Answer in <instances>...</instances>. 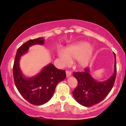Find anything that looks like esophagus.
I'll return each mask as SVG.
<instances>
[{
    "label": "esophagus",
    "instance_id": "obj_1",
    "mask_svg": "<svg viewBox=\"0 0 126 126\" xmlns=\"http://www.w3.org/2000/svg\"><path fill=\"white\" fill-rule=\"evenodd\" d=\"M66 77H67V78L69 77V76H71V75H72V72H70V71H68V70L66 71Z\"/></svg>",
    "mask_w": 126,
    "mask_h": 126
}]
</instances>
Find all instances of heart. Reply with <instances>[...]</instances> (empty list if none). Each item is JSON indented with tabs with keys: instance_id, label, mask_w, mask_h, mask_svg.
<instances>
[{
	"instance_id": "heart-1",
	"label": "heart",
	"mask_w": 126,
	"mask_h": 126,
	"mask_svg": "<svg viewBox=\"0 0 126 126\" xmlns=\"http://www.w3.org/2000/svg\"><path fill=\"white\" fill-rule=\"evenodd\" d=\"M94 53V48L88 42L82 41L71 45L64 48V51L59 50L58 56L61 64L67 66L72 60H76L78 66L80 68L88 66Z\"/></svg>"
}]
</instances>
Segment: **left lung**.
<instances>
[{"mask_svg":"<svg viewBox=\"0 0 126 126\" xmlns=\"http://www.w3.org/2000/svg\"><path fill=\"white\" fill-rule=\"evenodd\" d=\"M114 55V71L109 79L102 82L97 81L91 76L89 68L83 72H75L73 76L77 79L78 86L72 92L73 97L83 106L91 107L99 103L107 96L112 89L116 77V57Z\"/></svg>","mask_w":126,"mask_h":126,"instance_id":"left-lung-1","label":"left lung"}]
</instances>
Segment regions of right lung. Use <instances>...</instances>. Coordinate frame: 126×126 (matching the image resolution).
Returning a JSON list of instances; mask_svg holds the SVG:
<instances>
[{
    "label": "right lung",
    "instance_id": "1",
    "mask_svg": "<svg viewBox=\"0 0 126 126\" xmlns=\"http://www.w3.org/2000/svg\"><path fill=\"white\" fill-rule=\"evenodd\" d=\"M45 39L40 37L30 40L18 49L13 67V75L17 89L24 99L31 104L41 105L53 96L56 86L66 78L64 70L57 69L51 63L43 68L40 73L27 78L24 76L19 66L21 57L28 51L29 48L35 44H44Z\"/></svg>",
    "mask_w": 126,
    "mask_h": 126
}]
</instances>
